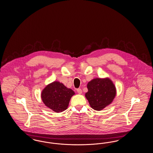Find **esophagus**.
<instances>
[{
    "label": "esophagus",
    "mask_w": 153,
    "mask_h": 153,
    "mask_svg": "<svg viewBox=\"0 0 153 153\" xmlns=\"http://www.w3.org/2000/svg\"><path fill=\"white\" fill-rule=\"evenodd\" d=\"M77 93H78L79 94H82V90H81V89H80V88H79V89H77Z\"/></svg>",
    "instance_id": "1"
}]
</instances>
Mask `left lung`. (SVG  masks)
Listing matches in <instances>:
<instances>
[{"mask_svg": "<svg viewBox=\"0 0 153 153\" xmlns=\"http://www.w3.org/2000/svg\"><path fill=\"white\" fill-rule=\"evenodd\" d=\"M85 94L90 106L96 111H101L109 105L114 99L116 87L108 78H96L89 81Z\"/></svg>", "mask_w": 153, "mask_h": 153, "instance_id": "8db88e82", "label": "left lung"}]
</instances>
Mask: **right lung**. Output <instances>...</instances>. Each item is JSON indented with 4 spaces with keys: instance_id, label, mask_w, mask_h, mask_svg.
Masks as SVG:
<instances>
[{
    "instance_id": "add662e5",
    "label": "right lung",
    "mask_w": 153,
    "mask_h": 153,
    "mask_svg": "<svg viewBox=\"0 0 153 153\" xmlns=\"http://www.w3.org/2000/svg\"><path fill=\"white\" fill-rule=\"evenodd\" d=\"M75 94L72 89L68 88L58 81H54L44 88L41 99L45 105L55 112L67 109L71 97Z\"/></svg>"
}]
</instances>
